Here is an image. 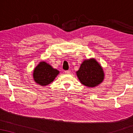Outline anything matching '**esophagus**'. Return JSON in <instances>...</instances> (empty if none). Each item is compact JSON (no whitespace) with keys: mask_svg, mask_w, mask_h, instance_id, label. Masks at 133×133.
<instances>
[{"mask_svg":"<svg viewBox=\"0 0 133 133\" xmlns=\"http://www.w3.org/2000/svg\"><path fill=\"white\" fill-rule=\"evenodd\" d=\"M70 72H71V71L70 70H66V71H65V74H70Z\"/></svg>","mask_w":133,"mask_h":133,"instance_id":"34e87169","label":"esophagus"}]
</instances>
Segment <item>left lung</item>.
<instances>
[{"label":"left lung","mask_w":133,"mask_h":133,"mask_svg":"<svg viewBox=\"0 0 133 133\" xmlns=\"http://www.w3.org/2000/svg\"><path fill=\"white\" fill-rule=\"evenodd\" d=\"M76 73L81 82L88 87L100 84L104 77L103 69L94 59L83 61Z\"/></svg>","instance_id":"1"}]
</instances>
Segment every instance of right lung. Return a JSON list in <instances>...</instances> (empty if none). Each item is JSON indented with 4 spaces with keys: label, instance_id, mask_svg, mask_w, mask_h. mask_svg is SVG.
<instances>
[{
    "label": "right lung",
    "instance_id": "right-lung-1",
    "mask_svg": "<svg viewBox=\"0 0 133 133\" xmlns=\"http://www.w3.org/2000/svg\"><path fill=\"white\" fill-rule=\"evenodd\" d=\"M59 72V71L52 68L48 63L41 62L34 69L33 77L36 83L45 86L51 83Z\"/></svg>",
    "mask_w": 133,
    "mask_h": 133
}]
</instances>
